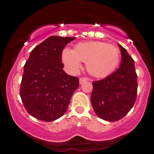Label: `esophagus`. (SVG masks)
I'll list each match as a JSON object with an SVG mask.
<instances>
[{"label":"esophagus","mask_w":154,"mask_h":154,"mask_svg":"<svg viewBox=\"0 0 154 154\" xmlns=\"http://www.w3.org/2000/svg\"><path fill=\"white\" fill-rule=\"evenodd\" d=\"M89 80V79L86 78V77H80L79 78V84H82L83 82H86V81Z\"/></svg>","instance_id":"esophagus-1"}]
</instances>
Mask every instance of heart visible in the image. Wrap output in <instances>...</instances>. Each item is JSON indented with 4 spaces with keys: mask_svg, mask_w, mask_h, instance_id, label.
<instances>
[{
    "mask_svg": "<svg viewBox=\"0 0 154 154\" xmlns=\"http://www.w3.org/2000/svg\"><path fill=\"white\" fill-rule=\"evenodd\" d=\"M61 58L69 72L75 73L86 62V67L91 75L96 77H104L114 71L120 60V51L111 44L99 41L79 43L75 50L65 48Z\"/></svg>",
    "mask_w": 154,
    "mask_h": 154,
    "instance_id": "b5f03b06",
    "label": "heart"
}]
</instances>
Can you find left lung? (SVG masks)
Wrapping results in <instances>:
<instances>
[{
    "label": "left lung",
    "instance_id": "1",
    "mask_svg": "<svg viewBox=\"0 0 154 154\" xmlns=\"http://www.w3.org/2000/svg\"><path fill=\"white\" fill-rule=\"evenodd\" d=\"M122 61L119 68L103 79L94 81L91 103L96 115L109 122L121 119L135 104L137 76L135 61L119 44Z\"/></svg>",
    "mask_w": 154,
    "mask_h": 154
}]
</instances>
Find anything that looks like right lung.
Wrapping results in <instances>:
<instances>
[{"instance_id": "1", "label": "right lung", "mask_w": 154, "mask_h": 154, "mask_svg": "<svg viewBox=\"0 0 154 154\" xmlns=\"http://www.w3.org/2000/svg\"><path fill=\"white\" fill-rule=\"evenodd\" d=\"M75 39L51 36L31 51L24 66L19 93L24 108L33 117L52 122L66 112L79 87V78L63 71L61 54Z\"/></svg>"}]
</instances>
